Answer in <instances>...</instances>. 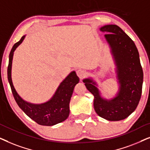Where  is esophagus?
Wrapping results in <instances>:
<instances>
[{
	"label": "esophagus",
	"mask_w": 150,
	"mask_h": 150,
	"mask_svg": "<svg viewBox=\"0 0 150 150\" xmlns=\"http://www.w3.org/2000/svg\"><path fill=\"white\" fill-rule=\"evenodd\" d=\"M76 73H77V76H78L80 79H82L83 77L86 75V71H84V70L81 69H77L76 71Z\"/></svg>",
	"instance_id": "esophagus-1"
}]
</instances>
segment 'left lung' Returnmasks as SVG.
<instances>
[{
    "label": "left lung",
    "mask_w": 150,
    "mask_h": 150,
    "mask_svg": "<svg viewBox=\"0 0 150 150\" xmlns=\"http://www.w3.org/2000/svg\"><path fill=\"white\" fill-rule=\"evenodd\" d=\"M100 30L108 33L105 38L110 46L117 65L119 91L115 98L106 100L101 97L93 80L85 79L83 81L95 97L93 105L96 113L108 121H120L132 113L139 104L142 93L143 72L134 42L120 27L108 25Z\"/></svg>",
    "instance_id": "obj_1"
}]
</instances>
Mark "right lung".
Masks as SVG:
<instances>
[{"mask_svg":"<svg viewBox=\"0 0 150 150\" xmlns=\"http://www.w3.org/2000/svg\"><path fill=\"white\" fill-rule=\"evenodd\" d=\"M25 35L13 46L9 56L7 68V78L11 92L17 104L22 110L32 120L41 125L51 126L66 120L69 115V103L74 87L79 82V79L75 71L71 72L57 88L55 95L47 102L42 104H33L24 101L18 95L13 87L11 80V64L13 52L22 43Z\"/></svg>","mask_w":150,"mask_h":150,"instance_id":"1","label":"right lung"}]
</instances>
